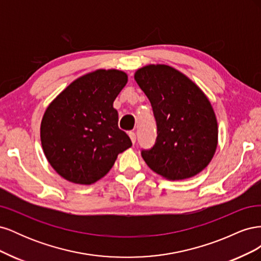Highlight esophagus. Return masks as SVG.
Returning a JSON list of instances; mask_svg holds the SVG:
<instances>
[{"label": "esophagus", "instance_id": "esophagus-1", "mask_svg": "<svg viewBox=\"0 0 261 261\" xmlns=\"http://www.w3.org/2000/svg\"><path fill=\"white\" fill-rule=\"evenodd\" d=\"M128 136H129L130 140H132V143L135 144V143H136V134L134 133V132H129V133H128Z\"/></svg>", "mask_w": 261, "mask_h": 261}]
</instances>
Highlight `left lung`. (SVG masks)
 Listing matches in <instances>:
<instances>
[{"label": "left lung", "instance_id": "8db88e82", "mask_svg": "<svg viewBox=\"0 0 261 261\" xmlns=\"http://www.w3.org/2000/svg\"><path fill=\"white\" fill-rule=\"evenodd\" d=\"M135 81L152 107L156 139L141 150L148 167L172 180L198 174L211 161L218 144L215 111L188 77L168 65L138 69Z\"/></svg>", "mask_w": 261, "mask_h": 261}]
</instances>
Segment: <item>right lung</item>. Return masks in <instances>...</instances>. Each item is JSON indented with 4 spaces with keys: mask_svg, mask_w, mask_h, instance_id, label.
Wrapping results in <instances>:
<instances>
[{
    "mask_svg": "<svg viewBox=\"0 0 261 261\" xmlns=\"http://www.w3.org/2000/svg\"><path fill=\"white\" fill-rule=\"evenodd\" d=\"M127 83L116 69H98L74 81L46 109L40 128L44 154L65 179L89 185L111 170L132 146L118 128L113 102Z\"/></svg>",
    "mask_w": 261,
    "mask_h": 261,
    "instance_id": "right-lung-1",
    "label": "right lung"
}]
</instances>
